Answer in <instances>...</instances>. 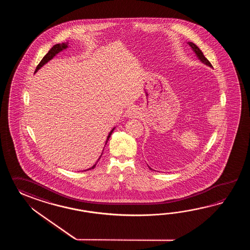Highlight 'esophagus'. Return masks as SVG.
I'll return each instance as SVG.
<instances>
[{"instance_id":"1","label":"esophagus","mask_w":250,"mask_h":250,"mask_svg":"<svg viewBox=\"0 0 250 250\" xmlns=\"http://www.w3.org/2000/svg\"><path fill=\"white\" fill-rule=\"evenodd\" d=\"M138 112L136 109H131L130 111L127 112V116L129 118H136L138 117Z\"/></svg>"}]
</instances>
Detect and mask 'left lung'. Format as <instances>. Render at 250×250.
<instances>
[{
    "instance_id": "left-lung-1",
    "label": "left lung",
    "mask_w": 250,
    "mask_h": 250,
    "mask_svg": "<svg viewBox=\"0 0 250 250\" xmlns=\"http://www.w3.org/2000/svg\"><path fill=\"white\" fill-rule=\"evenodd\" d=\"M188 44L191 46L192 50L197 54V57L203 63L207 64L209 67H212V64L210 63V62L208 61V59L205 57V55L203 54L202 51H201L199 48L197 47V45H196L194 42H188ZM149 169L152 170L150 167H149Z\"/></svg>"
}]
</instances>
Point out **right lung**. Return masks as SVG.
<instances>
[{"label": "right lung", "mask_w": 250, "mask_h": 250, "mask_svg": "<svg viewBox=\"0 0 250 250\" xmlns=\"http://www.w3.org/2000/svg\"><path fill=\"white\" fill-rule=\"evenodd\" d=\"M68 47V42H62V43H57V44H55V45H53V47L51 48L50 49V51L48 52L44 56H43V58L42 59V61L39 62V64L38 65V67H37V69H36V71L35 72H37L38 71V69H40L42 66H43L44 64L46 63V62H48L50 60H52V59L57 54V53H60V52H62V50H64V49H66V48ZM114 128L115 127H113L112 128V130H111V132L109 133V135H108V137H107L106 139V143L108 142V140H109V138L111 137V135H112V133L113 132V130H114ZM102 156V154H101ZM100 156V157H101ZM100 159V158H99ZM98 159V160H99ZM96 165H93L91 168H89V169H87V170H92V169H94L95 167H96Z\"/></svg>", "instance_id": "right-lung-1"}]
</instances>
